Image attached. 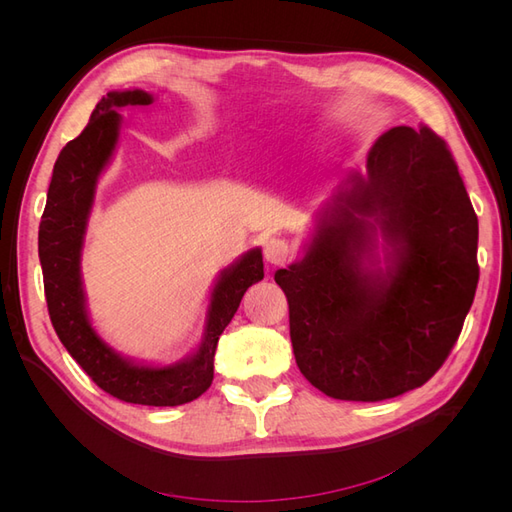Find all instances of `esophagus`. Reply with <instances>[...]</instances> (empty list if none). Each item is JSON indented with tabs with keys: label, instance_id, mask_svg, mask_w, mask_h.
I'll list each match as a JSON object with an SVG mask.
<instances>
[{
	"label": "esophagus",
	"instance_id": "obj_1",
	"mask_svg": "<svg viewBox=\"0 0 512 512\" xmlns=\"http://www.w3.org/2000/svg\"><path fill=\"white\" fill-rule=\"evenodd\" d=\"M290 252H292L290 245L284 239H269L265 243V260L275 267L284 265V262L290 258Z\"/></svg>",
	"mask_w": 512,
	"mask_h": 512
}]
</instances>
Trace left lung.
Returning <instances> with one entry per match:
<instances>
[{"instance_id":"left-lung-1","label":"left lung","mask_w":512,"mask_h":512,"mask_svg":"<svg viewBox=\"0 0 512 512\" xmlns=\"http://www.w3.org/2000/svg\"><path fill=\"white\" fill-rule=\"evenodd\" d=\"M394 250L367 270L373 232ZM478 218L444 138L399 126L324 213L301 262L275 273L301 374L333 399L382 401L448 359L478 284Z\"/></svg>"}]
</instances>
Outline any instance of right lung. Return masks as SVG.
<instances>
[{
	"label": "right lung",
	"mask_w": 512,
	"mask_h": 512,
	"mask_svg": "<svg viewBox=\"0 0 512 512\" xmlns=\"http://www.w3.org/2000/svg\"><path fill=\"white\" fill-rule=\"evenodd\" d=\"M147 91H111L94 108L85 130L61 149L53 166L38 230L44 297L53 329L72 359L102 391L128 404L181 406L203 395L213 382L218 339L235 316L245 290L265 277L262 252H247L222 273L211 294L205 337L194 356L170 367H143L121 359L91 329L81 286V247L98 177L117 145L128 106L151 104Z\"/></svg>",
	"instance_id": "right-lung-1"
}]
</instances>
